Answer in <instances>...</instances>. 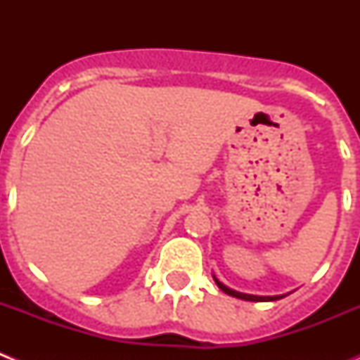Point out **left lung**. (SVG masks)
<instances>
[{"instance_id":"left-lung-1","label":"left lung","mask_w":360,"mask_h":360,"mask_svg":"<svg viewBox=\"0 0 360 360\" xmlns=\"http://www.w3.org/2000/svg\"><path fill=\"white\" fill-rule=\"evenodd\" d=\"M214 278V276H212ZM216 285H218L221 290L225 292V294L232 295V297H238V299H243V301H276V299H281L283 295H266V297H263V295H250V294H241V292H236V290H232V288L225 287L224 283L218 281V279L214 278Z\"/></svg>"}]
</instances>
